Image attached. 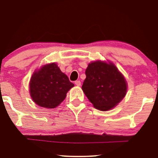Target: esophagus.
<instances>
[{
	"label": "esophagus",
	"instance_id": "34e87169",
	"mask_svg": "<svg viewBox=\"0 0 158 158\" xmlns=\"http://www.w3.org/2000/svg\"><path fill=\"white\" fill-rule=\"evenodd\" d=\"M75 85H76L77 86H80V85H81V82L80 81H76L75 82Z\"/></svg>",
	"mask_w": 158,
	"mask_h": 158
}]
</instances>
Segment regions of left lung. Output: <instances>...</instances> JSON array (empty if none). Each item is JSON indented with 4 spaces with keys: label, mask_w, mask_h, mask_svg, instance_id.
Returning <instances> with one entry per match:
<instances>
[{
    "label": "left lung",
    "mask_w": 158,
    "mask_h": 158,
    "mask_svg": "<svg viewBox=\"0 0 158 158\" xmlns=\"http://www.w3.org/2000/svg\"><path fill=\"white\" fill-rule=\"evenodd\" d=\"M85 75L82 90L96 109H113L126 96V80L112 62H90Z\"/></svg>",
    "instance_id": "obj_1"
}]
</instances>
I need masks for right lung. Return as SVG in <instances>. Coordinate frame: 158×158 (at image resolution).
Masks as SVG:
<instances>
[{
    "mask_svg": "<svg viewBox=\"0 0 158 158\" xmlns=\"http://www.w3.org/2000/svg\"><path fill=\"white\" fill-rule=\"evenodd\" d=\"M74 86L57 64L42 66L32 75L29 92L32 100L41 107L54 109L65 98L67 93Z\"/></svg>",
    "mask_w": 158,
    "mask_h": 158,
    "instance_id": "right-lung-1",
    "label": "right lung"
}]
</instances>
